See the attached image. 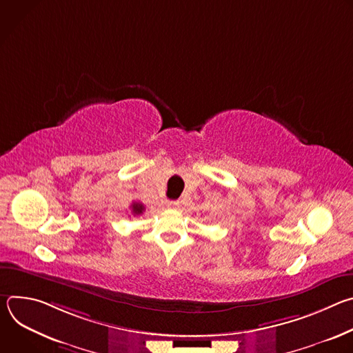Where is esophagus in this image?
Returning <instances> with one entry per match:
<instances>
[{"label": "esophagus", "mask_w": 353, "mask_h": 353, "mask_svg": "<svg viewBox=\"0 0 353 353\" xmlns=\"http://www.w3.org/2000/svg\"><path fill=\"white\" fill-rule=\"evenodd\" d=\"M179 201H174V199H169L168 203H166V205H168V208H177L179 207Z\"/></svg>", "instance_id": "1"}]
</instances>
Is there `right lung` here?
Returning a JSON list of instances; mask_svg holds the SVG:
<instances>
[{
  "label": "right lung",
  "instance_id": "obj_1",
  "mask_svg": "<svg viewBox=\"0 0 353 353\" xmlns=\"http://www.w3.org/2000/svg\"><path fill=\"white\" fill-rule=\"evenodd\" d=\"M143 211H145V207L141 203H132L131 204V212L134 215H141V214H143Z\"/></svg>",
  "mask_w": 353,
  "mask_h": 353
}]
</instances>
